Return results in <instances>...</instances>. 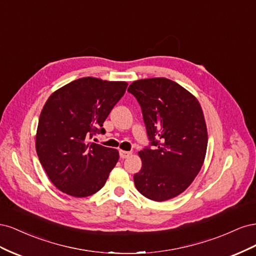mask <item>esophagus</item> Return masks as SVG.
Instances as JSON below:
<instances>
[{
	"label": "esophagus",
	"mask_w": 256,
	"mask_h": 256,
	"mask_svg": "<svg viewBox=\"0 0 256 256\" xmlns=\"http://www.w3.org/2000/svg\"><path fill=\"white\" fill-rule=\"evenodd\" d=\"M131 154V152H127V150H120V158L125 159V158H128Z\"/></svg>",
	"instance_id": "esophagus-1"
}]
</instances>
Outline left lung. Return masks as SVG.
Instances as JSON below:
<instances>
[{
	"label": "left lung",
	"instance_id": "1",
	"mask_svg": "<svg viewBox=\"0 0 256 256\" xmlns=\"http://www.w3.org/2000/svg\"><path fill=\"white\" fill-rule=\"evenodd\" d=\"M128 92L141 106L147 136L156 150L138 152L134 180L145 198L164 202L187 189L200 171L207 150V127L198 100L166 78L136 80Z\"/></svg>",
	"mask_w": 256,
	"mask_h": 256
}]
</instances>
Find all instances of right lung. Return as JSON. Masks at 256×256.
<instances>
[{
	"label": "right lung",
	"instance_id": "add662e5",
	"mask_svg": "<svg viewBox=\"0 0 256 256\" xmlns=\"http://www.w3.org/2000/svg\"><path fill=\"white\" fill-rule=\"evenodd\" d=\"M128 83L85 76L53 92L38 120L36 152L49 180L62 192L85 198L102 189L118 164V150L88 142Z\"/></svg>",
	"mask_w": 256,
	"mask_h": 256
}]
</instances>
